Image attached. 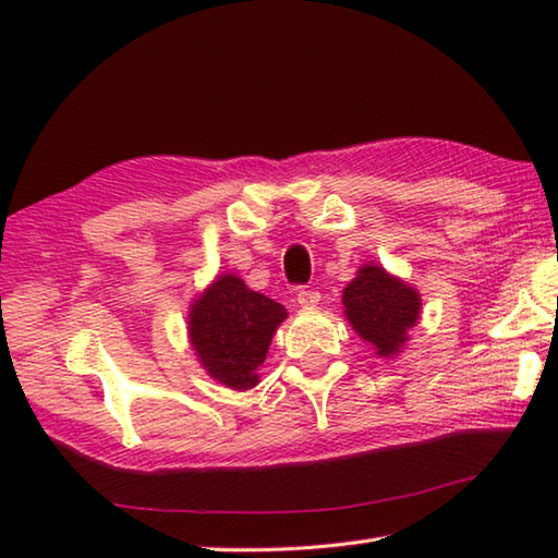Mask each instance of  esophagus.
<instances>
[{
  "instance_id": "1",
  "label": "esophagus",
  "mask_w": 558,
  "mask_h": 558,
  "mask_svg": "<svg viewBox=\"0 0 558 558\" xmlns=\"http://www.w3.org/2000/svg\"><path fill=\"white\" fill-rule=\"evenodd\" d=\"M319 302V292L317 290H300L298 292V305L300 307H315Z\"/></svg>"
}]
</instances>
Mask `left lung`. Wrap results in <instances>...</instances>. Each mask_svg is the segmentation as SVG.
<instances>
[{
	"instance_id": "left-lung-1",
	"label": "left lung",
	"mask_w": 558,
	"mask_h": 558,
	"mask_svg": "<svg viewBox=\"0 0 558 558\" xmlns=\"http://www.w3.org/2000/svg\"><path fill=\"white\" fill-rule=\"evenodd\" d=\"M342 305L354 332L386 359L401 352L421 315L415 288L372 263L356 270V278L344 288Z\"/></svg>"
}]
</instances>
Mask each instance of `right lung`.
Here are the masks:
<instances>
[{
    "instance_id": "obj_1",
    "label": "right lung",
    "mask_w": 558,
    "mask_h": 558,
    "mask_svg": "<svg viewBox=\"0 0 558 558\" xmlns=\"http://www.w3.org/2000/svg\"><path fill=\"white\" fill-rule=\"evenodd\" d=\"M286 317L280 302L223 272L189 307V339L211 379L245 391L258 384V366Z\"/></svg>"
}]
</instances>
